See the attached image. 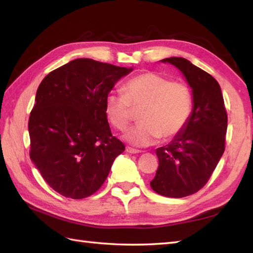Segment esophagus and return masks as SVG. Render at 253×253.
I'll list each match as a JSON object with an SVG mask.
<instances>
[{
    "mask_svg": "<svg viewBox=\"0 0 253 253\" xmlns=\"http://www.w3.org/2000/svg\"><path fill=\"white\" fill-rule=\"evenodd\" d=\"M126 151L128 153H131V154H137V153H140L141 151L140 150H137V149H133L131 147H126Z\"/></svg>",
    "mask_w": 253,
    "mask_h": 253,
    "instance_id": "obj_1",
    "label": "esophagus"
}]
</instances>
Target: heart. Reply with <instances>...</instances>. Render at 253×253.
<instances>
[{
  "instance_id": "1",
  "label": "heart",
  "mask_w": 253,
  "mask_h": 253,
  "mask_svg": "<svg viewBox=\"0 0 253 253\" xmlns=\"http://www.w3.org/2000/svg\"><path fill=\"white\" fill-rule=\"evenodd\" d=\"M133 110H141V124L126 132L127 141L138 147L149 146L160 138L169 141L182 132L190 120L191 91L184 83L144 72L128 80L124 94L112 92L105 98L107 118L118 130L129 125Z\"/></svg>"
}]
</instances>
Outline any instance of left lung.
<instances>
[{
	"label": "left lung",
	"mask_w": 253,
	"mask_h": 253,
	"mask_svg": "<svg viewBox=\"0 0 253 253\" xmlns=\"http://www.w3.org/2000/svg\"><path fill=\"white\" fill-rule=\"evenodd\" d=\"M192 88L193 110L187 126L169 144L157 149L159 168L150 182L161 196L184 198L204 187L225 151L227 113L216 79L182 57H169Z\"/></svg>",
	"instance_id": "left-lung-1"
}]
</instances>
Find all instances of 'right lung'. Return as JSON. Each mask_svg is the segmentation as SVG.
Wrapping results in <instances>:
<instances>
[{
    "label": "right lung",
    "instance_id": "obj_1",
    "mask_svg": "<svg viewBox=\"0 0 253 253\" xmlns=\"http://www.w3.org/2000/svg\"><path fill=\"white\" fill-rule=\"evenodd\" d=\"M131 68L77 58L47 74L28 122L29 155L60 195L83 199L103 185L125 150L112 135L105 98Z\"/></svg>",
    "mask_w": 253,
    "mask_h": 253
}]
</instances>
